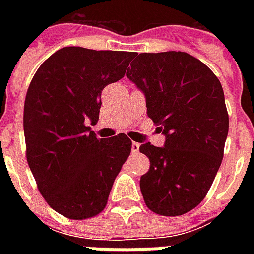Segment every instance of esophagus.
Returning a JSON list of instances; mask_svg holds the SVG:
<instances>
[{"instance_id": "esophagus-1", "label": "esophagus", "mask_w": 254, "mask_h": 254, "mask_svg": "<svg viewBox=\"0 0 254 254\" xmlns=\"http://www.w3.org/2000/svg\"><path fill=\"white\" fill-rule=\"evenodd\" d=\"M138 148H140V144L134 143V141H133V143H132V152H133V154L138 152Z\"/></svg>"}]
</instances>
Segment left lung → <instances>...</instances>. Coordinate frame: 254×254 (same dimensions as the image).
Wrapping results in <instances>:
<instances>
[{"label":"left lung","instance_id":"obj_1","mask_svg":"<svg viewBox=\"0 0 254 254\" xmlns=\"http://www.w3.org/2000/svg\"><path fill=\"white\" fill-rule=\"evenodd\" d=\"M127 76L145 95L147 114L166 136L165 147L140 145L149 170L140 180L145 205L180 216L207 196L223 159L229 114L222 84L184 52L134 53Z\"/></svg>","mask_w":254,"mask_h":254}]
</instances>
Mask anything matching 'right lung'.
<instances>
[{
	"label": "right lung",
	"mask_w": 254,
	"mask_h": 254,
	"mask_svg": "<svg viewBox=\"0 0 254 254\" xmlns=\"http://www.w3.org/2000/svg\"><path fill=\"white\" fill-rule=\"evenodd\" d=\"M134 53L64 47L36 70L25 95V155L50 207L73 220L105 209L111 187L132 151L127 134L98 138L106 85L125 76Z\"/></svg>",
	"instance_id": "1"
}]
</instances>
